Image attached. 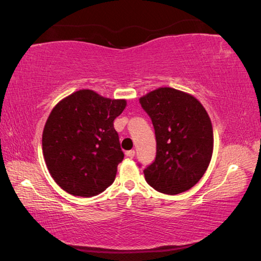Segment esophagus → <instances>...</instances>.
I'll list each match as a JSON object with an SVG mask.
<instances>
[{
  "label": "esophagus",
  "instance_id": "obj_1",
  "mask_svg": "<svg viewBox=\"0 0 261 261\" xmlns=\"http://www.w3.org/2000/svg\"><path fill=\"white\" fill-rule=\"evenodd\" d=\"M135 151H134V149H131V151H126L125 152V155L126 156H129V158H134L135 156Z\"/></svg>",
  "mask_w": 261,
  "mask_h": 261
}]
</instances>
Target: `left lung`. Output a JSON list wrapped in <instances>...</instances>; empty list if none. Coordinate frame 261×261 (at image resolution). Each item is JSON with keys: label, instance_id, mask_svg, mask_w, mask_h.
I'll use <instances>...</instances> for the list:
<instances>
[{"label": "left lung", "instance_id": "1", "mask_svg": "<svg viewBox=\"0 0 261 261\" xmlns=\"http://www.w3.org/2000/svg\"><path fill=\"white\" fill-rule=\"evenodd\" d=\"M139 102L156 138V156L144 170L145 179L161 193L188 191L204 176L213 154L208 114L193 95L171 87H159Z\"/></svg>", "mask_w": 261, "mask_h": 261}]
</instances>
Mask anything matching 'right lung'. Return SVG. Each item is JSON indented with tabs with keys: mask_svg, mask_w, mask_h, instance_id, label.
<instances>
[{
	"mask_svg": "<svg viewBox=\"0 0 261 261\" xmlns=\"http://www.w3.org/2000/svg\"><path fill=\"white\" fill-rule=\"evenodd\" d=\"M126 106L92 90L61 100L47 118L42 153L49 174L72 196L93 197L114 182L124 154L114 120Z\"/></svg>",
	"mask_w": 261,
	"mask_h": 261,
	"instance_id": "right-lung-1",
	"label": "right lung"
}]
</instances>
